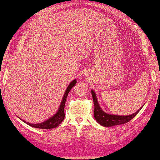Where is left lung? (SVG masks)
Wrapping results in <instances>:
<instances>
[{
	"instance_id": "left-lung-1",
	"label": "left lung",
	"mask_w": 160,
	"mask_h": 160,
	"mask_svg": "<svg viewBox=\"0 0 160 160\" xmlns=\"http://www.w3.org/2000/svg\"><path fill=\"white\" fill-rule=\"evenodd\" d=\"M92 95L94 104H95V110H94V116L98 123L104 127H112L115 125H119V124H125L131 119H133L138 113L141 111V108L138 109V111L133 113L132 115L129 116H116L111 115L108 113H105L100 108L98 104L97 98H96L95 92L92 90Z\"/></svg>"
}]
</instances>
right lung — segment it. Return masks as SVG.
Masks as SVG:
<instances>
[{
  "label": "right lung",
  "instance_id": "right-lung-1",
  "mask_svg": "<svg viewBox=\"0 0 160 160\" xmlns=\"http://www.w3.org/2000/svg\"><path fill=\"white\" fill-rule=\"evenodd\" d=\"M76 81L73 80L71 84L68 85V88L65 91V93L64 96H63L62 102H61L60 108L58 111V113H56L55 115L53 116V117L50 118L47 121L42 122V123L40 124H30L28 123V122H26L25 121H24V122L27 123L28 124H29L30 126L33 127V128H40V129H52V128H57L59 124H60L61 122L63 121L65 118V112H64V108H65V100H66L67 96L68 95L70 90H71L72 87H73L74 85L76 84Z\"/></svg>",
  "mask_w": 160,
  "mask_h": 160
}]
</instances>
